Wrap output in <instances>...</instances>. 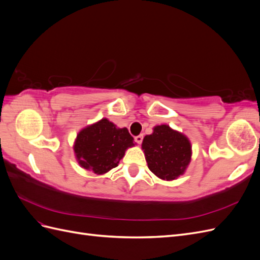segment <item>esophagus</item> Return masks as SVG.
Segmentation results:
<instances>
[{
  "mask_svg": "<svg viewBox=\"0 0 260 260\" xmlns=\"http://www.w3.org/2000/svg\"><path fill=\"white\" fill-rule=\"evenodd\" d=\"M135 141H136V142H137L138 144H141V143H142V141H143V135H139V136H137V137L135 138Z\"/></svg>",
  "mask_w": 260,
  "mask_h": 260,
  "instance_id": "34e87169",
  "label": "esophagus"
}]
</instances>
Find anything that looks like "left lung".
<instances>
[{
	"instance_id": "obj_1",
	"label": "left lung",
	"mask_w": 260,
	"mask_h": 260,
	"mask_svg": "<svg viewBox=\"0 0 260 260\" xmlns=\"http://www.w3.org/2000/svg\"><path fill=\"white\" fill-rule=\"evenodd\" d=\"M142 149L148 169L166 181L182 176L192 157L190 140L168 124L155 125L152 135L144 137Z\"/></svg>"
}]
</instances>
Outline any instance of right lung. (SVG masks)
<instances>
[{
    "label": "right lung",
    "instance_id": "1",
    "mask_svg": "<svg viewBox=\"0 0 260 260\" xmlns=\"http://www.w3.org/2000/svg\"><path fill=\"white\" fill-rule=\"evenodd\" d=\"M135 145L127 128H118L107 118H102L78 132L74 152L80 167L104 175L117 167L125 151Z\"/></svg>",
    "mask_w": 260,
    "mask_h": 260
}]
</instances>
